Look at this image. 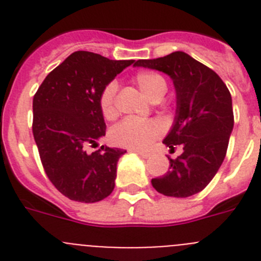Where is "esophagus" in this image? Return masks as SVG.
Masks as SVG:
<instances>
[{"instance_id": "1", "label": "esophagus", "mask_w": 261, "mask_h": 261, "mask_svg": "<svg viewBox=\"0 0 261 261\" xmlns=\"http://www.w3.org/2000/svg\"><path fill=\"white\" fill-rule=\"evenodd\" d=\"M135 151V153H137L138 155L140 156H142V158H149V156H150V153H147V151H141V150H133Z\"/></svg>"}]
</instances>
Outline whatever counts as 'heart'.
<instances>
[{
	"mask_svg": "<svg viewBox=\"0 0 261 261\" xmlns=\"http://www.w3.org/2000/svg\"><path fill=\"white\" fill-rule=\"evenodd\" d=\"M135 84L141 93L154 100H161L167 91L165 78L155 71L141 70L133 77ZM116 85L108 84L99 96V107L105 119L112 120L116 117L117 110L115 106ZM163 126L156 120L125 119L111 130L110 138L116 146L126 147L132 150H145L150 147L159 136L162 135Z\"/></svg>",
	"mask_w": 261,
	"mask_h": 261,
	"instance_id": "obj_1",
	"label": "heart"
}]
</instances>
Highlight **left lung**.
<instances>
[{
    "label": "left lung",
    "instance_id": "obj_1",
    "mask_svg": "<svg viewBox=\"0 0 261 261\" xmlns=\"http://www.w3.org/2000/svg\"><path fill=\"white\" fill-rule=\"evenodd\" d=\"M135 66L162 71L176 91V112L163 144L183 153L170 161V170L151 184L165 196L190 197L201 192L225 159L234 126L229 89L220 75L186 52L177 50L154 60H138Z\"/></svg>",
    "mask_w": 261,
    "mask_h": 261
}]
</instances>
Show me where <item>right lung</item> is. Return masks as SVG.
Wrapping results in <instances>:
<instances>
[{
    "label": "right lung",
    "mask_w": 261,
    "mask_h": 261,
    "mask_svg": "<svg viewBox=\"0 0 261 261\" xmlns=\"http://www.w3.org/2000/svg\"><path fill=\"white\" fill-rule=\"evenodd\" d=\"M135 60H110L86 50L66 57L34 95L32 133L48 179L68 199L96 202L112 193L117 161L126 150L102 146L106 135L99 96Z\"/></svg>",
    "instance_id": "obj_1"
}]
</instances>
